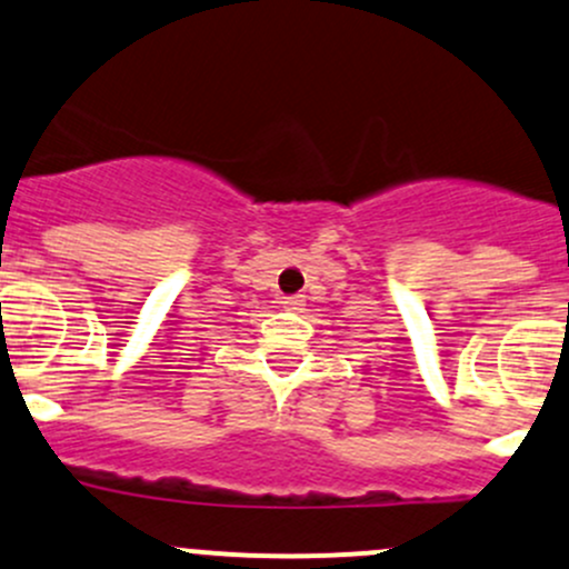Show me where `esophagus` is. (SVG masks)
I'll return each mask as SVG.
<instances>
[{"mask_svg":"<svg viewBox=\"0 0 569 569\" xmlns=\"http://www.w3.org/2000/svg\"><path fill=\"white\" fill-rule=\"evenodd\" d=\"M280 305H283L286 310H302L305 300L302 297H280Z\"/></svg>","mask_w":569,"mask_h":569,"instance_id":"34e87169","label":"esophagus"}]
</instances>
